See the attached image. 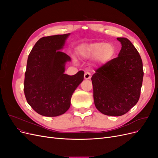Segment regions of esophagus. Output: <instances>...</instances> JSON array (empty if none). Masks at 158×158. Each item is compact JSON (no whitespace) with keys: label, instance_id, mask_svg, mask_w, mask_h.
Here are the masks:
<instances>
[{"label":"esophagus","instance_id":"1","mask_svg":"<svg viewBox=\"0 0 158 158\" xmlns=\"http://www.w3.org/2000/svg\"><path fill=\"white\" fill-rule=\"evenodd\" d=\"M91 78V74L88 72H86L84 74V79L85 80H89Z\"/></svg>","mask_w":158,"mask_h":158}]
</instances>
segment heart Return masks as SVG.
I'll use <instances>...</instances> for the list:
<instances>
[{
	"label": "heart",
	"mask_w": 158,
	"mask_h": 158,
	"mask_svg": "<svg viewBox=\"0 0 158 158\" xmlns=\"http://www.w3.org/2000/svg\"><path fill=\"white\" fill-rule=\"evenodd\" d=\"M81 56L87 59H94L100 64H105L111 60L115 54V49L112 44L105 42L85 44L78 47Z\"/></svg>",
	"instance_id": "1"
}]
</instances>
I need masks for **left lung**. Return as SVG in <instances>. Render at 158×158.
I'll list each match as a JSON object with an SVG mask.
<instances>
[{
    "instance_id": "8db88e82",
    "label": "left lung",
    "mask_w": 158,
    "mask_h": 158,
    "mask_svg": "<svg viewBox=\"0 0 158 158\" xmlns=\"http://www.w3.org/2000/svg\"><path fill=\"white\" fill-rule=\"evenodd\" d=\"M121 49L118 57L96 70L92 77L94 100L99 112L118 117L137 103L142 84V61L132 43L118 37Z\"/></svg>"
}]
</instances>
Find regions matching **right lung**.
<instances>
[{
  "mask_svg": "<svg viewBox=\"0 0 158 158\" xmlns=\"http://www.w3.org/2000/svg\"><path fill=\"white\" fill-rule=\"evenodd\" d=\"M70 33L44 37L28 56L24 94L28 104L41 115L56 117L68 111L75 89L84 80V71L64 74L70 57L61 50Z\"/></svg>",
  "mask_w": 158,
  "mask_h": 158,
  "instance_id": "right-lung-1",
  "label": "right lung"
}]
</instances>
